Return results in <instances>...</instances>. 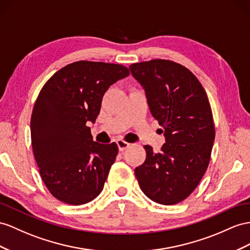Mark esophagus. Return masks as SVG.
<instances>
[{
	"label": "esophagus",
	"mask_w": 250,
	"mask_h": 250,
	"mask_svg": "<svg viewBox=\"0 0 250 250\" xmlns=\"http://www.w3.org/2000/svg\"><path fill=\"white\" fill-rule=\"evenodd\" d=\"M117 146H118V148H119V151H125V149H127L130 146V144L129 143H125V142H124V140H121V139H119V140H117Z\"/></svg>",
	"instance_id": "esophagus-1"
}]
</instances>
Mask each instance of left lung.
I'll return each mask as SVG.
<instances>
[{
	"label": "left lung",
	"instance_id": "1",
	"mask_svg": "<svg viewBox=\"0 0 250 250\" xmlns=\"http://www.w3.org/2000/svg\"><path fill=\"white\" fill-rule=\"evenodd\" d=\"M129 68L166 140L159 153L145 146L146 161L135 168V176L153 202L177 204L193 192L209 165L214 125L207 94L196 77L175 62L156 59Z\"/></svg>",
	"mask_w": 250,
	"mask_h": 250
}]
</instances>
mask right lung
I'll return each mask as SVG.
<instances>
[{
	"instance_id": "obj_1",
	"label": "right lung",
	"mask_w": 250,
	"mask_h": 250,
	"mask_svg": "<svg viewBox=\"0 0 250 250\" xmlns=\"http://www.w3.org/2000/svg\"><path fill=\"white\" fill-rule=\"evenodd\" d=\"M129 75L119 64L78 61L42 87L31 115V145L42 180L59 201L83 205L104 189L118 146L94 142L87 124H95L107 88Z\"/></svg>"
}]
</instances>
